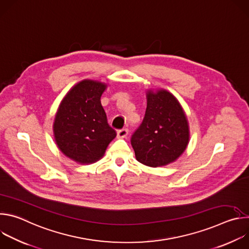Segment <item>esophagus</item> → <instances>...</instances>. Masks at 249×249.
I'll return each instance as SVG.
<instances>
[{
  "label": "esophagus",
  "instance_id": "esophagus-1",
  "mask_svg": "<svg viewBox=\"0 0 249 249\" xmlns=\"http://www.w3.org/2000/svg\"><path fill=\"white\" fill-rule=\"evenodd\" d=\"M128 129H121V130H118L117 132V138L118 139H123V138H126L127 135H128Z\"/></svg>",
  "mask_w": 249,
  "mask_h": 249
}]
</instances>
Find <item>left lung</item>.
Masks as SVG:
<instances>
[{
    "label": "left lung",
    "instance_id": "1",
    "mask_svg": "<svg viewBox=\"0 0 249 249\" xmlns=\"http://www.w3.org/2000/svg\"><path fill=\"white\" fill-rule=\"evenodd\" d=\"M143 122L131 138L136 160L159 167L178 159L189 143V124L181 104L166 89L147 90Z\"/></svg>",
    "mask_w": 249,
    "mask_h": 249
}]
</instances>
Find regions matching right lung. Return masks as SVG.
Returning a JSON list of instances; mask_svg holds the SVG:
<instances>
[{
	"mask_svg": "<svg viewBox=\"0 0 249 249\" xmlns=\"http://www.w3.org/2000/svg\"><path fill=\"white\" fill-rule=\"evenodd\" d=\"M107 85L84 80L62 99L53 124L59 150L81 164L99 160L116 132L107 123L100 97Z\"/></svg>",
	"mask_w": 249,
	"mask_h": 249,
	"instance_id": "1",
	"label": "right lung"
}]
</instances>
